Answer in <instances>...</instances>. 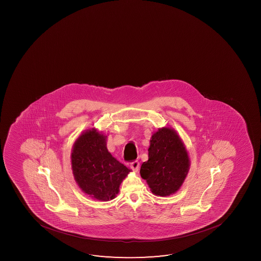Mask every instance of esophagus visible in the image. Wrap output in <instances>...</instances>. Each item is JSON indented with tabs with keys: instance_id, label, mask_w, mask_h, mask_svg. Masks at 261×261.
I'll return each instance as SVG.
<instances>
[{
	"instance_id": "34e87169",
	"label": "esophagus",
	"mask_w": 261,
	"mask_h": 261,
	"mask_svg": "<svg viewBox=\"0 0 261 261\" xmlns=\"http://www.w3.org/2000/svg\"><path fill=\"white\" fill-rule=\"evenodd\" d=\"M130 167L132 168L134 171H138V169H139V162L137 161V160H136V161H133V162L130 163Z\"/></svg>"
}]
</instances>
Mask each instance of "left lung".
Wrapping results in <instances>:
<instances>
[{
  "label": "left lung",
  "mask_w": 261,
  "mask_h": 261,
  "mask_svg": "<svg viewBox=\"0 0 261 261\" xmlns=\"http://www.w3.org/2000/svg\"><path fill=\"white\" fill-rule=\"evenodd\" d=\"M189 168V158L184 144L173 129H158L151 137L148 160L142 164L140 175L151 191L167 197L183 184Z\"/></svg>",
  "instance_id": "obj_1"
}]
</instances>
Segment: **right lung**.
<instances>
[{
    "label": "right lung",
    "mask_w": 261,
    "mask_h": 261,
    "mask_svg": "<svg viewBox=\"0 0 261 261\" xmlns=\"http://www.w3.org/2000/svg\"><path fill=\"white\" fill-rule=\"evenodd\" d=\"M72 168L84 192L97 200L114 199L130 169L113 158L107 148V137L95 129L84 133L73 145Z\"/></svg>",
    "instance_id": "right-lung-1"
}]
</instances>
